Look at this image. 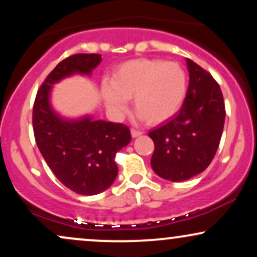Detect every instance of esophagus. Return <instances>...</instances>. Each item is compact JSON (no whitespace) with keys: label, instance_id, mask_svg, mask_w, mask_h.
<instances>
[{"label":"esophagus","instance_id":"obj_1","mask_svg":"<svg viewBox=\"0 0 257 257\" xmlns=\"http://www.w3.org/2000/svg\"><path fill=\"white\" fill-rule=\"evenodd\" d=\"M141 134H143V132H139V131H137V129H132V137L133 138L140 137Z\"/></svg>","mask_w":257,"mask_h":257}]
</instances>
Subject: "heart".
I'll use <instances>...</instances> for the list:
<instances>
[{"label":"heart","mask_w":257,"mask_h":257,"mask_svg":"<svg viewBox=\"0 0 257 257\" xmlns=\"http://www.w3.org/2000/svg\"><path fill=\"white\" fill-rule=\"evenodd\" d=\"M187 93V75L176 63L159 59H134L120 65L111 83L102 85L107 108L116 116L126 110V99L149 124L172 118Z\"/></svg>","instance_id":"1"}]
</instances>
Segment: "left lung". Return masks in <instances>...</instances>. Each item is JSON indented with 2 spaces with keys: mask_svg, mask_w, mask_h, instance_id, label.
Segmentation results:
<instances>
[{
  "mask_svg": "<svg viewBox=\"0 0 257 257\" xmlns=\"http://www.w3.org/2000/svg\"><path fill=\"white\" fill-rule=\"evenodd\" d=\"M190 83L176 116L149 133L155 143L153 172L169 181H185L208 168L219 147L225 102L213 76L186 59Z\"/></svg>",
  "mask_w": 257,
  "mask_h": 257,
  "instance_id": "obj_1",
  "label": "left lung"
}]
</instances>
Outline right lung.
<instances>
[{
    "instance_id": "add662e5",
    "label": "right lung",
    "mask_w": 257,
    "mask_h": 257,
    "mask_svg": "<svg viewBox=\"0 0 257 257\" xmlns=\"http://www.w3.org/2000/svg\"><path fill=\"white\" fill-rule=\"evenodd\" d=\"M101 61L100 54H75L60 61L37 91L32 125L41 155L57 179L67 188L93 196L113 184L118 168L116 153L132 140L122 123L83 116L67 119L53 110V84L72 75L90 76Z\"/></svg>"
}]
</instances>
